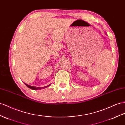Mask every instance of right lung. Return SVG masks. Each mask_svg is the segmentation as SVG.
I'll return each instance as SVG.
<instances>
[{
    "instance_id": "1",
    "label": "right lung",
    "mask_w": 125,
    "mask_h": 125,
    "mask_svg": "<svg viewBox=\"0 0 125 125\" xmlns=\"http://www.w3.org/2000/svg\"><path fill=\"white\" fill-rule=\"evenodd\" d=\"M25 85L27 86L28 87H29V88L31 89H33V90H38V89H41L42 88H46V87H47L50 86V85H48L47 86H46V87H34V86H29L27 85V84H26L24 83Z\"/></svg>"
}]
</instances>
